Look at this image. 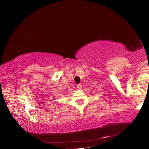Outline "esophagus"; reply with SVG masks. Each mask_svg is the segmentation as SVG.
Returning <instances> with one entry per match:
<instances>
[{
    "label": "esophagus",
    "instance_id": "1",
    "mask_svg": "<svg viewBox=\"0 0 149 149\" xmlns=\"http://www.w3.org/2000/svg\"><path fill=\"white\" fill-rule=\"evenodd\" d=\"M77 87L78 89H81L82 87V86L81 84H78L77 86Z\"/></svg>",
    "mask_w": 149,
    "mask_h": 149
}]
</instances>
